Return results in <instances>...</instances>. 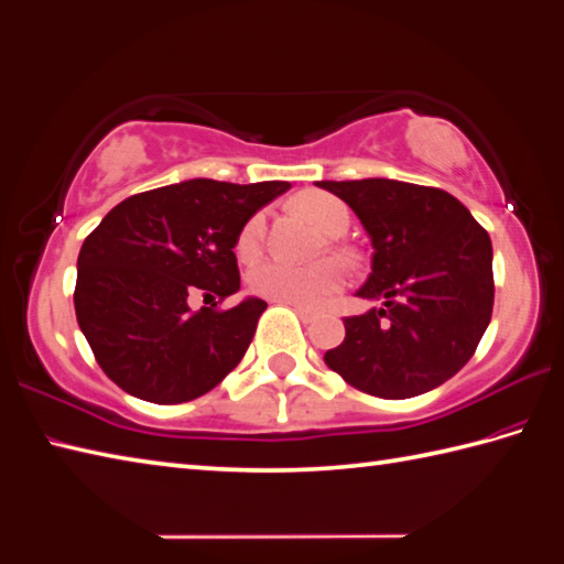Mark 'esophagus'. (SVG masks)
Instances as JSON below:
<instances>
[{"label": "esophagus", "instance_id": "obj_1", "mask_svg": "<svg viewBox=\"0 0 564 564\" xmlns=\"http://www.w3.org/2000/svg\"><path fill=\"white\" fill-rule=\"evenodd\" d=\"M284 306H292L294 311H296V314H299V318H302V321H314V316H316V311L314 308H306V306H296V304H284Z\"/></svg>", "mask_w": 564, "mask_h": 564}]
</instances>
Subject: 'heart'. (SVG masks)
I'll list each match as a JSON object with an SVG mask.
<instances>
[{
	"label": "heart",
	"instance_id": "obj_1",
	"mask_svg": "<svg viewBox=\"0 0 564 564\" xmlns=\"http://www.w3.org/2000/svg\"><path fill=\"white\" fill-rule=\"evenodd\" d=\"M299 207L328 236L345 234L349 221H352V215H349L343 199L325 193L299 197ZM262 239H265V215L258 212V215L246 219L239 236H236V256L241 260H253L260 253ZM343 280V268L330 260L316 262V265H292L286 260H265L250 270L248 286L250 292L270 299V302L314 308L340 290Z\"/></svg>",
	"mask_w": 564,
	"mask_h": 564
}]
</instances>
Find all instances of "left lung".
I'll return each mask as SVG.
<instances>
[{"label":"left lung","mask_w":564,"mask_h":564,"mask_svg":"<svg viewBox=\"0 0 564 564\" xmlns=\"http://www.w3.org/2000/svg\"><path fill=\"white\" fill-rule=\"evenodd\" d=\"M371 236L365 299L383 308L345 318L325 365L369 395L403 400L442 386L478 349L492 318L490 236L454 195L403 181H321Z\"/></svg>","instance_id":"1"}]
</instances>
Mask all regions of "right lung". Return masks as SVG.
<instances>
[{"label":"right lung","mask_w":564,"mask_h":564,"mask_svg":"<svg viewBox=\"0 0 564 564\" xmlns=\"http://www.w3.org/2000/svg\"><path fill=\"white\" fill-rule=\"evenodd\" d=\"M284 181H185L137 193L86 236L74 308L98 367L124 393L156 405L205 395L243 359L268 304L246 299L191 311L195 292H239L236 236L290 191Z\"/></svg>","instance_id":"right-lung-1"}]
</instances>
